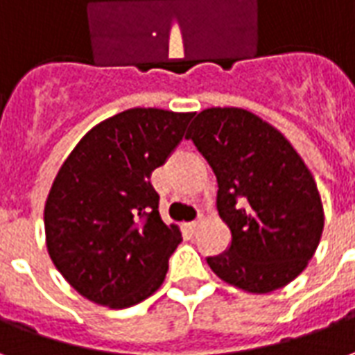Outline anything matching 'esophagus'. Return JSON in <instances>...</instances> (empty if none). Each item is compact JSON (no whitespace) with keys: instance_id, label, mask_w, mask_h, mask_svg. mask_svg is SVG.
<instances>
[{"instance_id":"34e87169","label":"esophagus","mask_w":355,"mask_h":355,"mask_svg":"<svg viewBox=\"0 0 355 355\" xmlns=\"http://www.w3.org/2000/svg\"><path fill=\"white\" fill-rule=\"evenodd\" d=\"M200 224H201V220L198 218V220H192V223H186L184 226H186V230H188V232H196V230H198V226H200Z\"/></svg>"}]
</instances>
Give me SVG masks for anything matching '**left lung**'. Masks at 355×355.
Instances as JSON below:
<instances>
[{
    "instance_id": "8db88e82",
    "label": "left lung",
    "mask_w": 355,
    "mask_h": 355,
    "mask_svg": "<svg viewBox=\"0 0 355 355\" xmlns=\"http://www.w3.org/2000/svg\"><path fill=\"white\" fill-rule=\"evenodd\" d=\"M216 175V209L232 232L207 264L247 293L282 289L308 266L323 232L312 173L275 127L243 108H207L186 132Z\"/></svg>"
}]
</instances>
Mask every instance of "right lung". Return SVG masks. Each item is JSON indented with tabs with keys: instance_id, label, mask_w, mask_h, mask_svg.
Wrapping results in <instances>:
<instances>
[{
	"instance_id": "add662e5",
	"label": "right lung",
	"mask_w": 355,
	"mask_h": 355,
	"mask_svg": "<svg viewBox=\"0 0 355 355\" xmlns=\"http://www.w3.org/2000/svg\"><path fill=\"white\" fill-rule=\"evenodd\" d=\"M192 112L131 108L104 119L76 144L45 201V243L66 282L114 310L162 287L182 241L165 224L150 182L184 137Z\"/></svg>"
}]
</instances>
